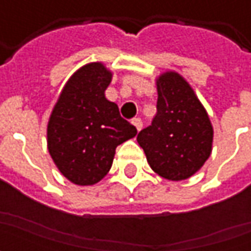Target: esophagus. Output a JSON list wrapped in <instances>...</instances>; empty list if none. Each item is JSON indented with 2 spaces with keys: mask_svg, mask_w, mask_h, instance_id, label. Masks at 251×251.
<instances>
[{
  "mask_svg": "<svg viewBox=\"0 0 251 251\" xmlns=\"http://www.w3.org/2000/svg\"><path fill=\"white\" fill-rule=\"evenodd\" d=\"M131 124H133V125L136 126V129L138 131L141 130V127H142V121H141V118H133V120H131Z\"/></svg>",
  "mask_w": 251,
  "mask_h": 251,
  "instance_id": "esophagus-1",
  "label": "esophagus"
}]
</instances>
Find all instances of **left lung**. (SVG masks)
<instances>
[{
  "mask_svg": "<svg viewBox=\"0 0 251 251\" xmlns=\"http://www.w3.org/2000/svg\"><path fill=\"white\" fill-rule=\"evenodd\" d=\"M157 113L137 141L148 164L174 181L196 174L210 157L214 129L207 111L184 77L167 71L157 77Z\"/></svg>",
  "mask_w": 251,
  "mask_h": 251,
  "instance_id": "1",
  "label": "left lung"
}]
</instances>
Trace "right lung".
<instances>
[{"mask_svg":"<svg viewBox=\"0 0 251 251\" xmlns=\"http://www.w3.org/2000/svg\"><path fill=\"white\" fill-rule=\"evenodd\" d=\"M111 76L99 62L79 68L66 83L48 121V152L74 184L100 181L111 168L115 148L137 134L118 106L104 97Z\"/></svg>","mask_w":251,"mask_h":251,"instance_id":"obj_1","label":"right lung"}]
</instances>
